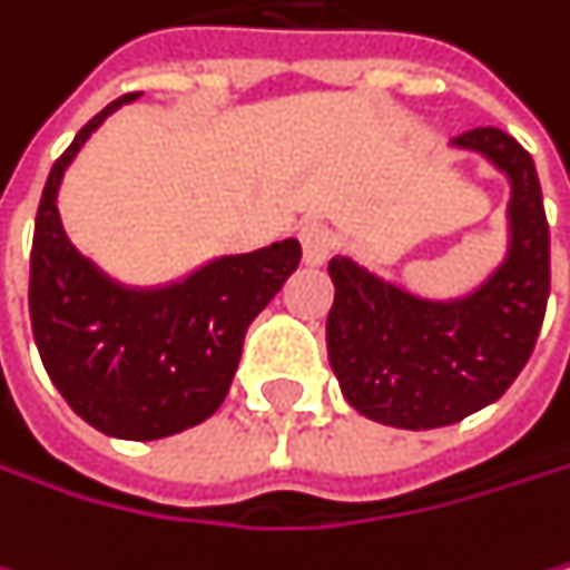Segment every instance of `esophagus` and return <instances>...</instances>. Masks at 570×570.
<instances>
[{
    "label": "esophagus",
    "mask_w": 570,
    "mask_h": 570,
    "mask_svg": "<svg viewBox=\"0 0 570 570\" xmlns=\"http://www.w3.org/2000/svg\"><path fill=\"white\" fill-rule=\"evenodd\" d=\"M301 246H304V263H307V266H321V263L331 256L334 239H331V233L321 229V226H304V229H301Z\"/></svg>",
    "instance_id": "obj_1"
}]
</instances>
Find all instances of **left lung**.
<instances>
[{"mask_svg":"<svg viewBox=\"0 0 570 570\" xmlns=\"http://www.w3.org/2000/svg\"><path fill=\"white\" fill-rule=\"evenodd\" d=\"M456 148L510 178V246L487 283L456 301H425L334 256L327 357L344 399L395 429L453 425L497 402L531 357L551 294V233L534 158L500 128Z\"/></svg>","mask_w":570,"mask_h":570,"instance_id":"1","label":"left lung"}]
</instances>
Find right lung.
I'll return each instance as SVG.
<instances>
[{
	"label": "right lung",
	"mask_w": 570,
	"mask_h": 570,
	"mask_svg": "<svg viewBox=\"0 0 570 570\" xmlns=\"http://www.w3.org/2000/svg\"><path fill=\"white\" fill-rule=\"evenodd\" d=\"M131 100L125 94L90 117L47 178L29 256V321L67 405L104 435L141 442L206 422L223 405L246 327L297 269L301 243L219 256L155 291L104 276L67 239L57 191L83 141Z\"/></svg>",
	"instance_id": "obj_1"
}]
</instances>
